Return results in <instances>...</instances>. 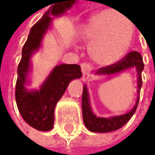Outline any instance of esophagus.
I'll return each mask as SVG.
<instances>
[{"instance_id": "esophagus-1", "label": "esophagus", "mask_w": 155, "mask_h": 155, "mask_svg": "<svg viewBox=\"0 0 155 155\" xmlns=\"http://www.w3.org/2000/svg\"><path fill=\"white\" fill-rule=\"evenodd\" d=\"M81 71H82V79L83 81H86L91 73V66L88 63H83L81 65Z\"/></svg>"}]
</instances>
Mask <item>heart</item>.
Wrapping results in <instances>:
<instances>
[{"instance_id": "obj_1", "label": "heart", "mask_w": 155, "mask_h": 155, "mask_svg": "<svg viewBox=\"0 0 155 155\" xmlns=\"http://www.w3.org/2000/svg\"><path fill=\"white\" fill-rule=\"evenodd\" d=\"M81 39L89 45V54L100 65L119 60L129 49L134 25L126 15L104 10L92 15L80 29Z\"/></svg>"}]
</instances>
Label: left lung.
<instances>
[{
  "mask_svg": "<svg viewBox=\"0 0 155 155\" xmlns=\"http://www.w3.org/2000/svg\"><path fill=\"white\" fill-rule=\"evenodd\" d=\"M135 67L138 71V93H140V88L142 85V78H141V72L144 69L143 59L141 58V55L137 51L129 52L127 55L124 56L122 59L117 61L114 64L109 65L106 67H102L97 71V74H114L117 73L119 71H122L124 70H127L128 68ZM140 100V95L138 97V100L134 106V108L127 114L115 116L111 118H100L97 117L91 110L90 105H89V98H88V93L85 85L84 86L83 91V98H82V110H83V119L85 127L92 132H110L116 129L121 128L123 126H124L129 119L132 117V115L135 114L137 110Z\"/></svg>",
  "mask_w": 155,
  "mask_h": 155,
  "instance_id": "1",
  "label": "left lung"
}]
</instances>
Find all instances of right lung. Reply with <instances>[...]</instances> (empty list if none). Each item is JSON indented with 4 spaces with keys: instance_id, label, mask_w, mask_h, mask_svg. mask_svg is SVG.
I'll use <instances>...</instances> for the list:
<instances>
[{
    "instance_id": "right-lung-1",
    "label": "right lung",
    "mask_w": 155,
    "mask_h": 155,
    "mask_svg": "<svg viewBox=\"0 0 155 155\" xmlns=\"http://www.w3.org/2000/svg\"><path fill=\"white\" fill-rule=\"evenodd\" d=\"M75 0H63L61 3L54 5L32 26L31 32L22 48V58L17 68L15 84V101L23 119L33 128L40 131H49L54 126V110L69 83L80 78L82 71L79 65L62 64L57 66L40 90L27 91L25 87L27 75L29 70V58L32 53L41 46V41L50 26V15H58L70 8Z\"/></svg>"
}]
</instances>
